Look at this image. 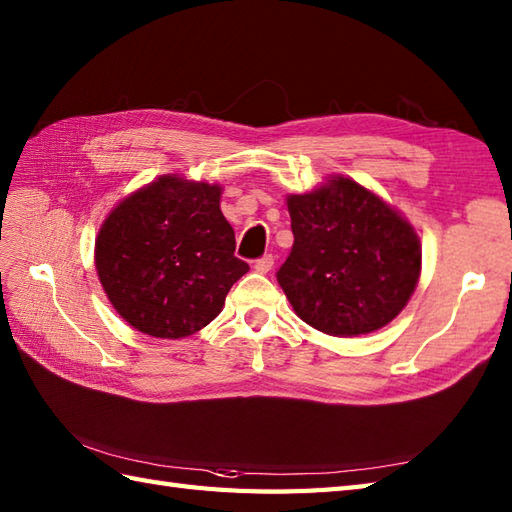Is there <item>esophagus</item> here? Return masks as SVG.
Returning <instances> with one entry per match:
<instances>
[{"mask_svg":"<svg viewBox=\"0 0 512 512\" xmlns=\"http://www.w3.org/2000/svg\"><path fill=\"white\" fill-rule=\"evenodd\" d=\"M275 266V257L273 255H264V257H259L257 259V262H255V270H257V273H268V270L270 268H273Z\"/></svg>","mask_w":512,"mask_h":512,"instance_id":"34e87169","label":"esophagus"}]
</instances>
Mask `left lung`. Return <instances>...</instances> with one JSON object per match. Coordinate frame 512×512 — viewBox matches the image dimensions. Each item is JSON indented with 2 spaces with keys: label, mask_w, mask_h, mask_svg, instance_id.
Masks as SVG:
<instances>
[{
  "label": "left lung",
  "mask_w": 512,
  "mask_h": 512,
  "mask_svg": "<svg viewBox=\"0 0 512 512\" xmlns=\"http://www.w3.org/2000/svg\"><path fill=\"white\" fill-rule=\"evenodd\" d=\"M295 244L277 281L292 310L330 336L394 321L418 286L422 244L405 217L352 178L286 198Z\"/></svg>",
  "instance_id": "left-lung-1"
}]
</instances>
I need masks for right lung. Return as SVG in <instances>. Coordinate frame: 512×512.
Segmentation results:
<instances>
[{"label": "right lung", "mask_w": 512, "mask_h": 512, "mask_svg": "<svg viewBox=\"0 0 512 512\" xmlns=\"http://www.w3.org/2000/svg\"><path fill=\"white\" fill-rule=\"evenodd\" d=\"M220 184L167 173L107 213L94 244L96 275L134 330L184 339L222 312L248 273L220 209Z\"/></svg>", "instance_id": "1"}]
</instances>
